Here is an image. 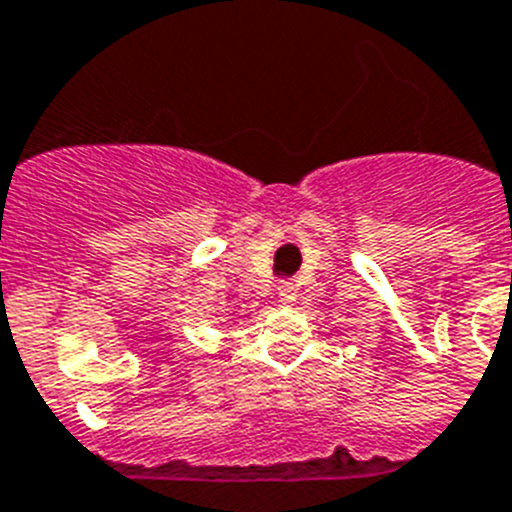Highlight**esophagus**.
Instances as JSON below:
<instances>
[{"mask_svg": "<svg viewBox=\"0 0 512 512\" xmlns=\"http://www.w3.org/2000/svg\"><path fill=\"white\" fill-rule=\"evenodd\" d=\"M278 298H280V303H283V306H293V303H296V298H298V288L290 283V280H283V283L278 285Z\"/></svg>", "mask_w": 512, "mask_h": 512, "instance_id": "34e87169", "label": "esophagus"}]
</instances>
